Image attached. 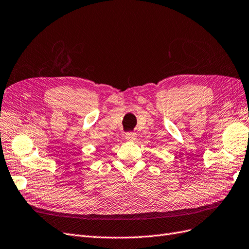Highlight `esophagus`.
<instances>
[{
    "mask_svg": "<svg viewBox=\"0 0 249 249\" xmlns=\"http://www.w3.org/2000/svg\"><path fill=\"white\" fill-rule=\"evenodd\" d=\"M125 139H126V140H134V139H136V134H135V133H132V132L126 133V134H125Z\"/></svg>",
    "mask_w": 249,
    "mask_h": 249,
    "instance_id": "obj_1",
    "label": "esophagus"
}]
</instances>
